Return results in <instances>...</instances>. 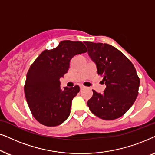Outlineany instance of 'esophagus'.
<instances>
[{
	"label": "esophagus",
	"mask_w": 155,
	"mask_h": 155,
	"mask_svg": "<svg viewBox=\"0 0 155 155\" xmlns=\"http://www.w3.org/2000/svg\"><path fill=\"white\" fill-rule=\"evenodd\" d=\"M84 88H85V87H84V86H80V88H81V90H82V89H84Z\"/></svg>",
	"instance_id": "esophagus-1"
}]
</instances>
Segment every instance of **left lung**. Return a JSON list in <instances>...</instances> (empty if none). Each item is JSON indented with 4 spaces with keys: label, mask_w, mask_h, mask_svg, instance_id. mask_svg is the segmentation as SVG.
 Returning a JSON list of instances; mask_svg holds the SVG:
<instances>
[{
    "label": "left lung",
    "mask_w": 155,
    "mask_h": 155,
    "mask_svg": "<svg viewBox=\"0 0 155 155\" xmlns=\"http://www.w3.org/2000/svg\"><path fill=\"white\" fill-rule=\"evenodd\" d=\"M88 54L106 86L104 94L93 90L90 110L100 118L112 120L125 114L138 95L140 79L133 64L120 51L108 44L86 42Z\"/></svg>",
    "instance_id": "obj_1"
}]
</instances>
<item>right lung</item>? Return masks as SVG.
Listing matches in <instances>:
<instances>
[{
    "label": "right lung",
    "mask_w": 155,
    "mask_h": 155,
    "mask_svg": "<svg viewBox=\"0 0 155 155\" xmlns=\"http://www.w3.org/2000/svg\"><path fill=\"white\" fill-rule=\"evenodd\" d=\"M87 51L83 42L64 40L56 48L45 49L30 66L25 84L27 103L35 118L46 126H57L70 115L72 99L79 86L61 89L60 79L67 73L70 60Z\"/></svg>",
    "instance_id": "add662e5"
}]
</instances>
